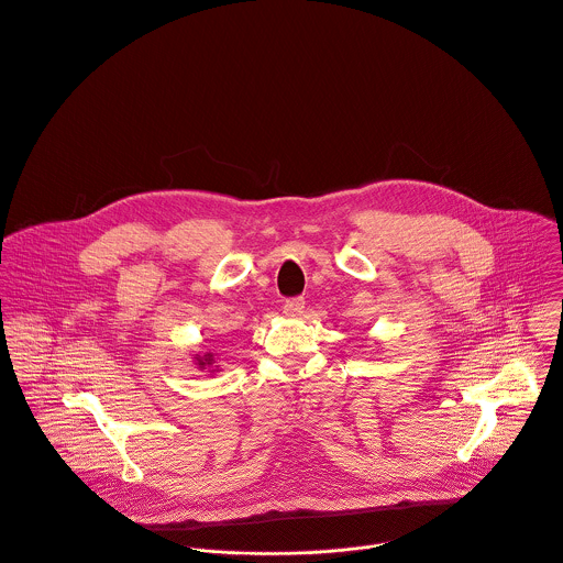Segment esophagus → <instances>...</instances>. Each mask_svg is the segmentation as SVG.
<instances>
[{
  "mask_svg": "<svg viewBox=\"0 0 563 563\" xmlns=\"http://www.w3.org/2000/svg\"><path fill=\"white\" fill-rule=\"evenodd\" d=\"M303 310H306V299L303 297L286 299V303H284V314L286 317H299Z\"/></svg>",
  "mask_w": 563,
  "mask_h": 563,
  "instance_id": "1",
  "label": "esophagus"
}]
</instances>
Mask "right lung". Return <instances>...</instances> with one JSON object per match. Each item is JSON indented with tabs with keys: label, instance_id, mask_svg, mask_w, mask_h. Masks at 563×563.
Segmentation results:
<instances>
[{
	"label": "right lung",
	"instance_id": "1",
	"mask_svg": "<svg viewBox=\"0 0 563 563\" xmlns=\"http://www.w3.org/2000/svg\"><path fill=\"white\" fill-rule=\"evenodd\" d=\"M194 365L200 369V372H207V374H216L218 372V365L213 361V354L207 352V354H194Z\"/></svg>",
	"mask_w": 563,
	"mask_h": 563
}]
</instances>
